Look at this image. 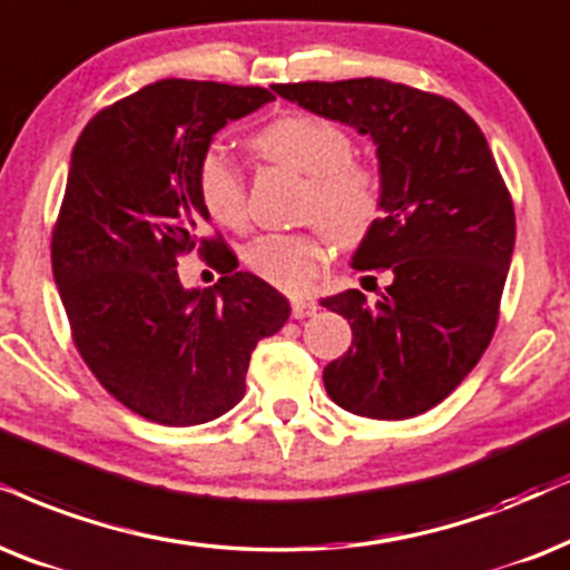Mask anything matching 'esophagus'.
<instances>
[{"label":"esophagus","mask_w":570,"mask_h":570,"mask_svg":"<svg viewBox=\"0 0 570 570\" xmlns=\"http://www.w3.org/2000/svg\"><path fill=\"white\" fill-rule=\"evenodd\" d=\"M318 313V305L313 299H294L292 302V315L294 318H309V315Z\"/></svg>","instance_id":"1"}]
</instances>
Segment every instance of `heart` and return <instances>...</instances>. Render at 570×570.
Listing matches in <instances>:
<instances>
[{
  "mask_svg": "<svg viewBox=\"0 0 570 570\" xmlns=\"http://www.w3.org/2000/svg\"><path fill=\"white\" fill-rule=\"evenodd\" d=\"M255 153L281 168L307 176L299 218L309 232L265 234L244 247V265L286 294H305L328 263V247H355L384 215V173L355 157L352 136L334 120L294 112L273 120L252 139ZM197 189L213 220L228 228L247 223V181L226 147L210 144L197 163Z\"/></svg>",
  "mask_w": 570,
  "mask_h": 570,
  "instance_id": "heart-1",
  "label": "heart"
}]
</instances>
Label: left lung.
Masks as SVG:
<instances>
[{
    "mask_svg": "<svg viewBox=\"0 0 570 570\" xmlns=\"http://www.w3.org/2000/svg\"><path fill=\"white\" fill-rule=\"evenodd\" d=\"M273 91L371 136L384 173V215L352 268L384 273L386 289L376 302L357 289L321 299L352 328V347L323 371L328 397L376 421L426 413L476 368L500 321L515 213L492 149L463 107L405 83Z\"/></svg>",
    "mask_w": 570,
    "mask_h": 570,
    "instance_id": "left-lung-1",
    "label": "left lung"
}]
</instances>
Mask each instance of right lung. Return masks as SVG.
<instances>
[{"mask_svg":"<svg viewBox=\"0 0 570 570\" xmlns=\"http://www.w3.org/2000/svg\"><path fill=\"white\" fill-rule=\"evenodd\" d=\"M276 99L261 86L165 78L99 110L78 136L52 232V273L76 350L115 400L163 426H197L244 397L252 350L289 302L202 236L197 163L223 126ZM222 273L184 291L177 257Z\"/></svg>","mask_w":570,"mask_h":570,"instance_id":"1","label":"right lung"}]
</instances>
